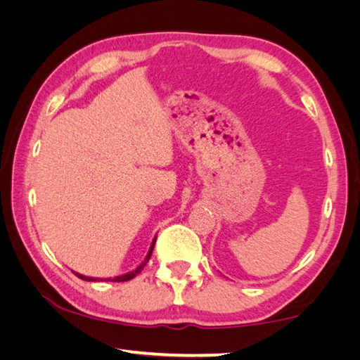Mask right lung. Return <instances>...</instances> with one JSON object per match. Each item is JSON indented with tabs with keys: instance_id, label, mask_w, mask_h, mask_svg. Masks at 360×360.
Listing matches in <instances>:
<instances>
[{
	"instance_id": "obj_1",
	"label": "right lung",
	"mask_w": 360,
	"mask_h": 360,
	"mask_svg": "<svg viewBox=\"0 0 360 360\" xmlns=\"http://www.w3.org/2000/svg\"><path fill=\"white\" fill-rule=\"evenodd\" d=\"M155 243H156V238H155V241H153V244H151V248H150V250H148V255H147V258H145V262L137 267V269H134L133 272H128V274H125V275H120V277H116V278H108V280H111V281H128V280H131V278H134L137 274H141L142 272V269H143V266L147 264V262L150 259V257H151V252H153V249H155ZM77 275L79 278H82V280H86V281H96V280H98V278H93V277H85V275H80V274H75Z\"/></svg>"
}]
</instances>
